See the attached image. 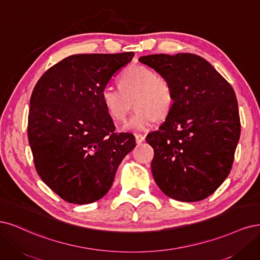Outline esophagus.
<instances>
[{"label": "esophagus", "instance_id": "1", "mask_svg": "<svg viewBox=\"0 0 260 260\" xmlns=\"http://www.w3.org/2000/svg\"><path fill=\"white\" fill-rule=\"evenodd\" d=\"M145 138L146 137L144 135H141V134H136V135H135V139H136L137 144H141V142H144Z\"/></svg>", "mask_w": 260, "mask_h": 260}]
</instances>
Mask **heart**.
Returning <instances> with one entry per match:
<instances>
[{"mask_svg": "<svg viewBox=\"0 0 260 260\" xmlns=\"http://www.w3.org/2000/svg\"><path fill=\"white\" fill-rule=\"evenodd\" d=\"M119 88L107 87L102 91V103L111 120L122 122L134 107L136 112L124 124L123 129L144 132L157 119L170 114L175 104L172 82L142 64H133L119 78Z\"/></svg>", "mask_w": 260, "mask_h": 260, "instance_id": "obj_1", "label": "heart"}]
</instances>
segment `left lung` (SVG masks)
Masks as SVG:
<instances>
[{"mask_svg": "<svg viewBox=\"0 0 260 260\" xmlns=\"http://www.w3.org/2000/svg\"><path fill=\"white\" fill-rule=\"evenodd\" d=\"M142 64L169 79L175 104L146 140L154 149L151 170L163 193L197 202L217 190L231 171L241 133L238 100L229 83L194 54H155Z\"/></svg>", "mask_w": 260, "mask_h": 260, "instance_id": "8db88e82", "label": "left lung"}]
</instances>
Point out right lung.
<instances>
[{
    "instance_id": "right-lung-1",
    "label": "right lung",
    "mask_w": 260,
    "mask_h": 260,
    "mask_svg": "<svg viewBox=\"0 0 260 260\" xmlns=\"http://www.w3.org/2000/svg\"><path fill=\"white\" fill-rule=\"evenodd\" d=\"M134 53L64 58L38 81L30 98L28 139L41 179L69 203L88 204L111 188L116 170L136 147L114 133L102 103L109 81Z\"/></svg>"
}]
</instances>
